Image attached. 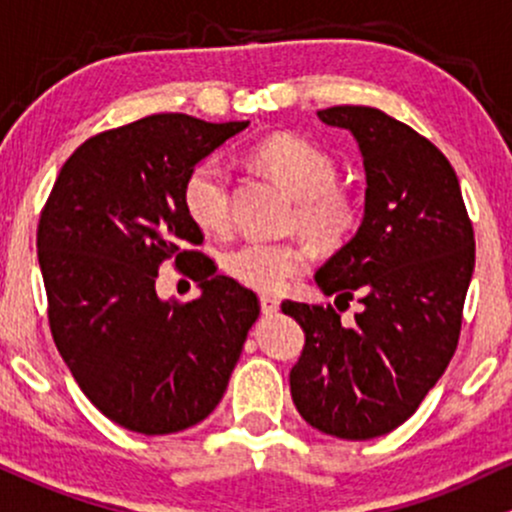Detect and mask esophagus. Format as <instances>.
<instances>
[{
  "label": "esophagus",
  "instance_id": "esophagus-1",
  "mask_svg": "<svg viewBox=\"0 0 512 512\" xmlns=\"http://www.w3.org/2000/svg\"><path fill=\"white\" fill-rule=\"evenodd\" d=\"M260 308H262L264 315H274L276 310H279V298H274V296H262V298H260Z\"/></svg>",
  "mask_w": 512,
  "mask_h": 512
}]
</instances>
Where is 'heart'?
<instances>
[{"mask_svg":"<svg viewBox=\"0 0 512 512\" xmlns=\"http://www.w3.org/2000/svg\"><path fill=\"white\" fill-rule=\"evenodd\" d=\"M267 170L296 197L291 228L322 250L342 248L361 223V202L337 182V163L322 146L298 134H274L252 151ZM182 209L199 231L223 233L231 223V170L219 156L199 161L182 182ZM221 267L238 284L276 293L308 267L301 243L245 240L226 250Z\"/></svg>","mask_w":512,"mask_h":512,"instance_id":"obj_1","label":"heart"}]
</instances>
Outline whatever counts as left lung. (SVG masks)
I'll use <instances>...</instances> for the list:
<instances>
[{
  "label": "left lung",
  "mask_w": 512,
  "mask_h": 512,
  "mask_svg": "<svg viewBox=\"0 0 512 512\" xmlns=\"http://www.w3.org/2000/svg\"><path fill=\"white\" fill-rule=\"evenodd\" d=\"M317 117L356 139L366 204L354 238L317 269L315 284L363 308L342 325L332 305L281 303L305 332L291 397L317 431L368 440L402 426L448 368L474 231L455 170L419 132L368 105H334Z\"/></svg>",
  "instance_id": "obj_1"
}]
</instances>
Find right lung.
I'll return each instance as SVG.
<instances>
[{
    "instance_id": "right-lung-1",
    "label": "right lung",
    "mask_w": 512,
    "mask_h": 512,
    "mask_svg": "<svg viewBox=\"0 0 512 512\" xmlns=\"http://www.w3.org/2000/svg\"><path fill=\"white\" fill-rule=\"evenodd\" d=\"M248 125L170 113L96 134L40 216L52 337L84 395L127 431L166 436L207 419L260 315L255 293L192 250L202 231L182 209L187 173ZM170 256L200 281L195 302L155 293Z\"/></svg>"
}]
</instances>
